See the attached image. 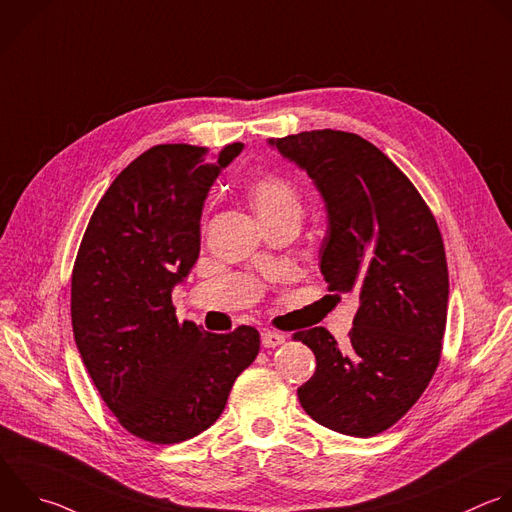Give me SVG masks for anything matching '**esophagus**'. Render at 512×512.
<instances>
[{
	"instance_id": "obj_1",
	"label": "esophagus",
	"mask_w": 512,
	"mask_h": 512,
	"mask_svg": "<svg viewBox=\"0 0 512 512\" xmlns=\"http://www.w3.org/2000/svg\"><path fill=\"white\" fill-rule=\"evenodd\" d=\"M261 344H263L265 348H277V346L285 344V335H281V333H277V331H271V329H265V331L261 333Z\"/></svg>"
}]
</instances>
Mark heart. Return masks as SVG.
Wrapping results in <instances>:
<instances>
[{"mask_svg": "<svg viewBox=\"0 0 512 512\" xmlns=\"http://www.w3.org/2000/svg\"><path fill=\"white\" fill-rule=\"evenodd\" d=\"M247 197L263 225L285 217H299L301 201L295 187L281 175L267 173L253 179L247 187Z\"/></svg>", "mask_w": 512, "mask_h": 512, "instance_id": "heart-1", "label": "heart"}]
</instances>
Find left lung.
I'll return each instance as SVG.
<instances>
[{
    "instance_id": "left-lung-1",
    "label": "left lung",
    "mask_w": 512,
    "mask_h": 512,
    "mask_svg": "<svg viewBox=\"0 0 512 512\" xmlns=\"http://www.w3.org/2000/svg\"><path fill=\"white\" fill-rule=\"evenodd\" d=\"M269 144L323 197L319 269L329 291L360 297L346 344L325 327L293 335L317 362L299 402L329 430L376 436L418 402L440 362L448 309L440 229L410 179L358 134L325 128Z\"/></svg>"
}]
</instances>
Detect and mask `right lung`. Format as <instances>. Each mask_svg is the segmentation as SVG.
I'll return each mask as SVG.
<instances>
[{"instance_id":"add662e5","label":"right lung","mask_w":512,"mask_h":512,"mask_svg":"<svg viewBox=\"0 0 512 512\" xmlns=\"http://www.w3.org/2000/svg\"><path fill=\"white\" fill-rule=\"evenodd\" d=\"M243 150L158 144L134 158L94 209L72 271V327L82 362L116 420L152 444L217 422L259 331L209 333L179 321L173 289L201 251L203 205Z\"/></svg>"}]
</instances>
